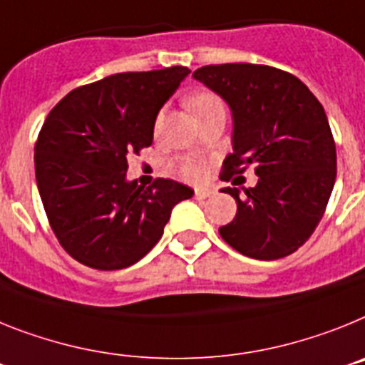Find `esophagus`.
<instances>
[{
	"mask_svg": "<svg viewBox=\"0 0 365 365\" xmlns=\"http://www.w3.org/2000/svg\"><path fill=\"white\" fill-rule=\"evenodd\" d=\"M211 195H213V191H207V189H196L195 191V198H198V200H204V198Z\"/></svg>",
	"mask_w": 365,
	"mask_h": 365,
	"instance_id": "obj_1",
	"label": "esophagus"
}]
</instances>
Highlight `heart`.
Masks as SVG:
<instances>
[{
	"label": "heart",
	"mask_w": 365,
	"mask_h": 365,
	"mask_svg": "<svg viewBox=\"0 0 365 365\" xmlns=\"http://www.w3.org/2000/svg\"><path fill=\"white\" fill-rule=\"evenodd\" d=\"M187 106L195 113L196 117L202 113L213 110V108L224 106L222 99L218 95L211 93V91H195L187 97ZM176 169L182 174L185 180L191 182H202L207 176V165L202 160H195V158H182L176 161Z\"/></svg>",
	"instance_id": "heart-1"
}]
</instances>
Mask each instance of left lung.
I'll use <instances>...</instances> for the list:
<instances>
[{
  "label": "left lung",
  "mask_w": 365,
  "mask_h": 365,
  "mask_svg": "<svg viewBox=\"0 0 365 365\" xmlns=\"http://www.w3.org/2000/svg\"><path fill=\"white\" fill-rule=\"evenodd\" d=\"M192 77L233 113V154L222 180L252 165L259 176L255 187L222 189L235 198L237 215L218 233L246 257H287L314 233L334 187L336 145L325 110L299 78L272 66H204Z\"/></svg>",
  "instance_id": "1"
}]
</instances>
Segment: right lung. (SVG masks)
I'll list each match as a JSON object with an SVG mask.
<instances>
[{
  "label": "right lung",
  "instance_id": "obj_1",
  "mask_svg": "<svg viewBox=\"0 0 365 365\" xmlns=\"http://www.w3.org/2000/svg\"><path fill=\"white\" fill-rule=\"evenodd\" d=\"M189 73H117L69 91L49 112L34 145L36 183L51 230L75 261L132 266L161 239L174 205L192 196L169 178L126 182V158L150 147L158 112Z\"/></svg>",
  "mask_w": 365,
  "mask_h": 365
}]
</instances>
